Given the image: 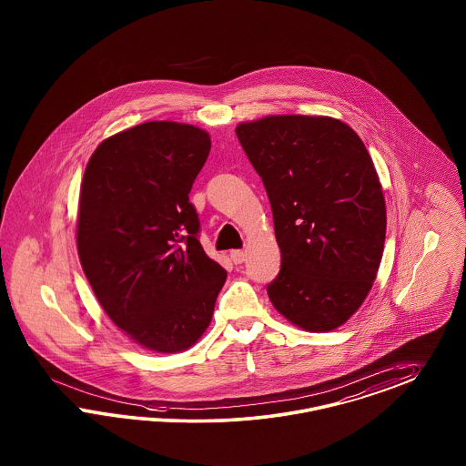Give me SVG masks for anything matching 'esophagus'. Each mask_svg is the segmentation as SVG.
Wrapping results in <instances>:
<instances>
[{
	"label": "esophagus",
	"instance_id": "1",
	"mask_svg": "<svg viewBox=\"0 0 466 466\" xmlns=\"http://www.w3.org/2000/svg\"><path fill=\"white\" fill-rule=\"evenodd\" d=\"M230 259H232L236 265H239V263H242V261L246 259V253L241 251V249H234V251L230 253Z\"/></svg>",
	"mask_w": 466,
	"mask_h": 466
}]
</instances>
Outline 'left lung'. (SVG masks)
I'll use <instances>...</instances> for the list:
<instances>
[{
	"label": "left lung",
	"mask_w": 466,
	"mask_h": 466,
	"mask_svg": "<svg viewBox=\"0 0 466 466\" xmlns=\"http://www.w3.org/2000/svg\"><path fill=\"white\" fill-rule=\"evenodd\" d=\"M268 194L280 272L275 309L330 332L367 299L384 253L385 199L369 151L332 116L270 115L236 127Z\"/></svg>",
	"instance_id": "8db88e82"
}]
</instances>
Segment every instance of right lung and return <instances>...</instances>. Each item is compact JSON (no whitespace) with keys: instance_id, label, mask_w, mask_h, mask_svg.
I'll use <instances>...</instances> for the list:
<instances>
[{"instance_id":"right-lung-1","label":"right lung","mask_w":466,"mask_h":466,"mask_svg":"<svg viewBox=\"0 0 466 466\" xmlns=\"http://www.w3.org/2000/svg\"><path fill=\"white\" fill-rule=\"evenodd\" d=\"M209 147L203 128L146 122L106 137L82 178V270L110 320L155 353L198 342L227 279L198 241L189 203Z\"/></svg>"}]
</instances>
